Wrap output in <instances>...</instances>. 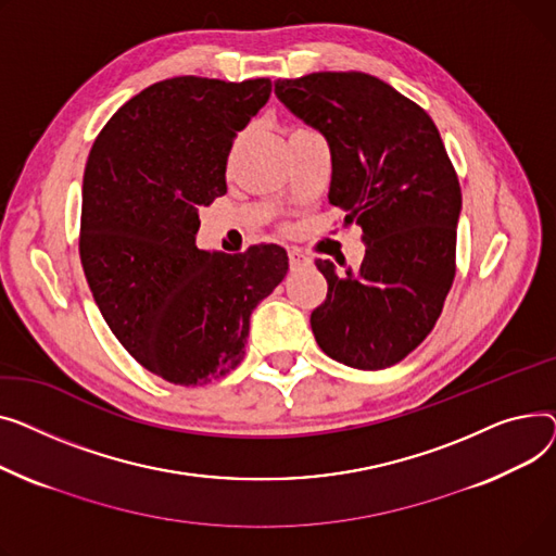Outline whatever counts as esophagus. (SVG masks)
Instances as JSON below:
<instances>
[{
	"label": "esophagus",
	"instance_id": "esophagus-1",
	"mask_svg": "<svg viewBox=\"0 0 556 556\" xmlns=\"http://www.w3.org/2000/svg\"><path fill=\"white\" fill-rule=\"evenodd\" d=\"M309 265H312V260L303 251H299V249H291L289 251V269L291 271H299V269L309 267Z\"/></svg>",
	"mask_w": 556,
	"mask_h": 556
}]
</instances>
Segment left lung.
<instances>
[{
  "mask_svg": "<svg viewBox=\"0 0 556 556\" xmlns=\"http://www.w3.org/2000/svg\"><path fill=\"white\" fill-rule=\"evenodd\" d=\"M278 101L330 146V204L364 228L366 255L312 312L320 350L358 370L395 366L433 330L455 276L463 192L431 116L383 80L320 72L276 83Z\"/></svg>",
  "mask_w": 556,
  "mask_h": 556,
  "instance_id": "8db88e82",
  "label": "left lung"
}]
</instances>
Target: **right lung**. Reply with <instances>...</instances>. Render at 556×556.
<instances>
[{
    "label": "right lung",
    "mask_w": 556,
    "mask_h": 556,
    "mask_svg": "<svg viewBox=\"0 0 556 556\" xmlns=\"http://www.w3.org/2000/svg\"><path fill=\"white\" fill-rule=\"evenodd\" d=\"M269 96V78L161 80L129 98L91 146L85 278L121 345L170 383L231 372L244 358L251 312L289 269L278 244L236 255L194 244L200 208L226 192L238 132Z\"/></svg>",
    "instance_id": "obj_1"
}]
</instances>
